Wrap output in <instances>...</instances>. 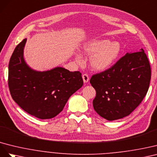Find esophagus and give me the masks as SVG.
<instances>
[{"mask_svg":"<svg viewBox=\"0 0 157 157\" xmlns=\"http://www.w3.org/2000/svg\"><path fill=\"white\" fill-rule=\"evenodd\" d=\"M82 78H83L84 83H87L89 82V77L87 74H84L82 75Z\"/></svg>","mask_w":157,"mask_h":157,"instance_id":"esophagus-1","label":"esophagus"}]
</instances>
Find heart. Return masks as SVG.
<instances>
[{"mask_svg":"<svg viewBox=\"0 0 157 157\" xmlns=\"http://www.w3.org/2000/svg\"><path fill=\"white\" fill-rule=\"evenodd\" d=\"M83 52L88 55H93L90 59L91 68L101 71L109 68L118 59L122 47L118 42H110L108 39L94 40L85 44ZM75 60L81 63L82 60L79 55Z\"/></svg>","mask_w":157,"mask_h":157,"instance_id":"heart-1","label":"heart"}]
</instances>
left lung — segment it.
Returning a JSON list of instances; mask_svg holds the SVG:
<instances>
[{
  "label": "left lung",
  "mask_w": 157,
  "mask_h": 157,
  "mask_svg": "<svg viewBox=\"0 0 157 157\" xmlns=\"http://www.w3.org/2000/svg\"><path fill=\"white\" fill-rule=\"evenodd\" d=\"M151 75L143 49L127 53L110 68L92 75L90 83L96 91L94 109L109 121L130 114L148 91Z\"/></svg>",
  "instance_id": "obj_1"
}]
</instances>
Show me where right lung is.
<instances>
[{"instance_id":"add662e5","label":"right lung","mask_w":157,"mask_h":157,"mask_svg":"<svg viewBox=\"0 0 157 157\" xmlns=\"http://www.w3.org/2000/svg\"><path fill=\"white\" fill-rule=\"evenodd\" d=\"M24 39L15 48L8 65L11 96L26 113L40 119H50L63 110L70 97L83 84L79 71L61 67L45 71L31 69L24 59Z\"/></svg>"}]
</instances>
